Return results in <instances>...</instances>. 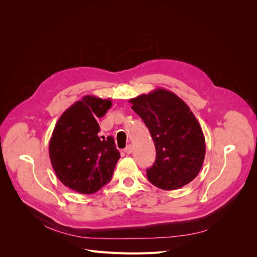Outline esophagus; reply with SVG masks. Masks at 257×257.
Returning <instances> with one entry per match:
<instances>
[{
	"label": "esophagus",
	"instance_id": "obj_1",
	"mask_svg": "<svg viewBox=\"0 0 257 257\" xmlns=\"http://www.w3.org/2000/svg\"><path fill=\"white\" fill-rule=\"evenodd\" d=\"M124 152H125L126 154H131L132 152H133V147H132V145H127L125 149H124Z\"/></svg>",
	"mask_w": 257,
	"mask_h": 257
}]
</instances>
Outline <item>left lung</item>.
<instances>
[{"mask_svg": "<svg viewBox=\"0 0 257 257\" xmlns=\"http://www.w3.org/2000/svg\"><path fill=\"white\" fill-rule=\"evenodd\" d=\"M149 128L157 151L147 177L162 190H177L198 175L206 153L205 136L190 107L162 88L130 99Z\"/></svg>", "mask_w": 257, "mask_h": 257, "instance_id": "left-lung-1", "label": "left lung"}]
</instances>
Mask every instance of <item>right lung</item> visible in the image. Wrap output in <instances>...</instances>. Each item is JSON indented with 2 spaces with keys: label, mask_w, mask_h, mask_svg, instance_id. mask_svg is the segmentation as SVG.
Here are the masks:
<instances>
[{
  "label": "right lung",
  "mask_w": 257,
  "mask_h": 257,
  "mask_svg": "<svg viewBox=\"0 0 257 257\" xmlns=\"http://www.w3.org/2000/svg\"><path fill=\"white\" fill-rule=\"evenodd\" d=\"M111 99L85 95L62 113L49 142V158L59 180L80 194H93L111 180L120 153L111 136L99 137L97 118Z\"/></svg>",
  "instance_id": "right-lung-1"
}]
</instances>
